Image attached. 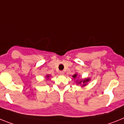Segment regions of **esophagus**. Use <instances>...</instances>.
<instances>
[{
  "mask_svg": "<svg viewBox=\"0 0 124 124\" xmlns=\"http://www.w3.org/2000/svg\"><path fill=\"white\" fill-rule=\"evenodd\" d=\"M59 74H61V75H63L64 74V72L63 71H59Z\"/></svg>",
  "mask_w": 124,
  "mask_h": 124,
  "instance_id": "1",
  "label": "esophagus"
}]
</instances>
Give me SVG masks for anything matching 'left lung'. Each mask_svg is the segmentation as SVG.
Masks as SVG:
<instances>
[{"mask_svg": "<svg viewBox=\"0 0 124 124\" xmlns=\"http://www.w3.org/2000/svg\"><path fill=\"white\" fill-rule=\"evenodd\" d=\"M76 77H77V74H75V75H73V77H74V78H75ZM89 78H88V79H85V80H83V83H84V84H85V82H87L89 81ZM81 82H82V81H80V82H79L78 83H81Z\"/></svg>", "mask_w": 124, "mask_h": 124, "instance_id": "obj_1", "label": "left lung"}]
</instances>
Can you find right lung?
Wrapping results in <instances>:
<instances>
[{
    "mask_svg": "<svg viewBox=\"0 0 124 124\" xmlns=\"http://www.w3.org/2000/svg\"><path fill=\"white\" fill-rule=\"evenodd\" d=\"M47 77H49V75H47Z\"/></svg>",
    "mask_w": 124,
    "mask_h": 124,
    "instance_id": "add662e5",
    "label": "right lung"
}]
</instances>
